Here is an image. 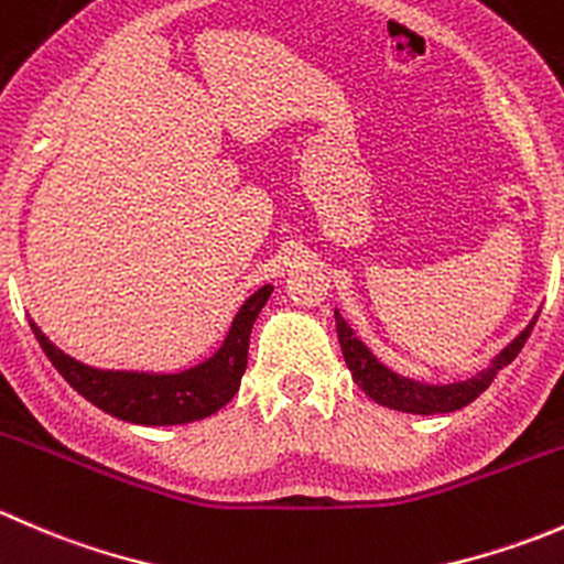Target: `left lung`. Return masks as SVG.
<instances>
[{
    "label": "left lung",
    "instance_id": "obj_1",
    "mask_svg": "<svg viewBox=\"0 0 564 564\" xmlns=\"http://www.w3.org/2000/svg\"><path fill=\"white\" fill-rule=\"evenodd\" d=\"M534 322L527 324L502 351L491 360V366L477 371L475 377L464 379V382H451V384H425L417 382V379L401 377V373L390 371L384 362H379L373 357V351L362 344L360 338L355 335V329L349 327L340 311L335 308V329H338V340H340V351H344V360L349 366L351 377H355L357 388L366 392L371 401L382 403V406L395 409V412H406V414H447L456 412V409H464L466 403L475 401L482 390H488V384L494 382L499 371L505 366L519 357V351L524 349L529 333H532Z\"/></svg>",
    "mask_w": 564,
    "mask_h": 564
}]
</instances>
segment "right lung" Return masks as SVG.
<instances>
[{
    "mask_svg": "<svg viewBox=\"0 0 564 564\" xmlns=\"http://www.w3.org/2000/svg\"><path fill=\"white\" fill-rule=\"evenodd\" d=\"M270 294V283L250 294L237 311L220 349L198 366L176 373L108 371V368L84 366L76 357L65 355L59 346L51 344L35 322L30 324L45 357L54 362L65 382L82 392L89 403L128 423L182 425L215 414L240 390V379L248 366L250 329Z\"/></svg>",
    "mask_w": 564,
    "mask_h": 564,
    "instance_id": "right-lung-1",
    "label": "right lung"
}]
</instances>
